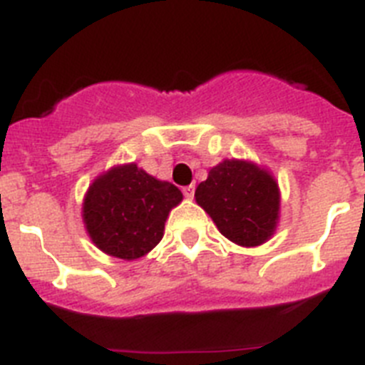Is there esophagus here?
I'll list each match as a JSON object with an SVG mask.
<instances>
[{
	"mask_svg": "<svg viewBox=\"0 0 365 365\" xmlns=\"http://www.w3.org/2000/svg\"><path fill=\"white\" fill-rule=\"evenodd\" d=\"M183 196H185L187 200H192V196H195V185L183 187Z\"/></svg>",
	"mask_w": 365,
	"mask_h": 365,
	"instance_id": "obj_1",
	"label": "esophagus"
}]
</instances>
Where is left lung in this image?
I'll use <instances>...</instances> for the list:
<instances>
[{"label":"left lung","mask_w":365,"mask_h":365,"mask_svg":"<svg viewBox=\"0 0 365 365\" xmlns=\"http://www.w3.org/2000/svg\"><path fill=\"white\" fill-rule=\"evenodd\" d=\"M195 198L218 231L242 247L262 245L277 231L280 189L256 163L223 160L196 187Z\"/></svg>","instance_id":"left-lung-1"}]
</instances>
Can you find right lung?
I'll return each mask as SVG.
<instances>
[{"mask_svg":"<svg viewBox=\"0 0 365 365\" xmlns=\"http://www.w3.org/2000/svg\"><path fill=\"white\" fill-rule=\"evenodd\" d=\"M182 190L156 180L136 163L98 176L83 200V222L98 249L121 260H136L163 238L170 209Z\"/></svg>","mask_w":365,"mask_h":365,"instance_id":"1","label":"right lung"}]
</instances>
